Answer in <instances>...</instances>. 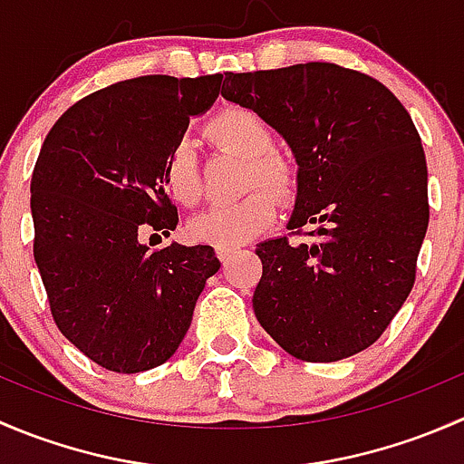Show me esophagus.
<instances>
[{
  "label": "esophagus",
  "instance_id": "obj_1",
  "mask_svg": "<svg viewBox=\"0 0 464 464\" xmlns=\"http://www.w3.org/2000/svg\"><path fill=\"white\" fill-rule=\"evenodd\" d=\"M215 254H218L219 260L227 262L233 254H236V249H233V246H215Z\"/></svg>",
  "mask_w": 464,
  "mask_h": 464
}]
</instances>
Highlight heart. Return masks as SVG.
<instances>
[{
  "label": "heart",
  "instance_id": "1",
  "mask_svg": "<svg viewBox=\"0 0 464 464\" xmlns=\"http://www.w3.org/2000/svg\"><path fill=\"white\" fill-rule=\"evenodd\" d=\"M210 141L219 148L246 157L242 184L251 188L240 199L228 204H218L195 215L186 224V233L193 242L213 246H237L254 240L271 227L276 218V198H292L296 188V172L292 163L278 152H274V132L269 123L246 107H227L208 121ZM163 188L177 204L195 206L202 198L198 161L190 143L177 141L168 152L163 163ZM263 188L260 189L259 186ZM267 190L265 191L264 188Z\"/></svg>",
  "mask_w": 464,
  "mask_h": 464
}]
</instances>
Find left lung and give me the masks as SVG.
Listing matches in <instances>:
<instances>
[{
	"instance_id": "obj_1",
	"label": "left lung",
	"mask_w": 464,
	"mask_h": 464,
	"mask_svg": "<svg viewBox=\"0 0 464 464\" xmlns=\"http://www.w3.org/2000/svg\"><path fill=\"white\" fill-rule=\"evenodd\" d=\"M298 161L290 237L262 242L254 312L292 357L339 362L371 348L404 305L429 227L427 159L406 107L354 69L305 63L224 73Z\"/></svg>"
}]
</instances>
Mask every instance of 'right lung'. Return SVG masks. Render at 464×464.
<instances>
[{
    "label": "right lung",
    "instance_id": "1",
    "mask_svg": "<svg viewBox=\"0 0 464 464\" xmlns=\"http://www.w3.org/2000/svg\"><path fill=\"white\" fill-rule=\"evenodd\" d=\"M219 85V73L141 76L89 93L55 121L33 168V256L51 316L111 372L168 362L219 269L213 246L141 242L179 222L163 163Z\"/></svg>",
    "mask_w": 464,
    "mask_h": 464
}]
</instances>
